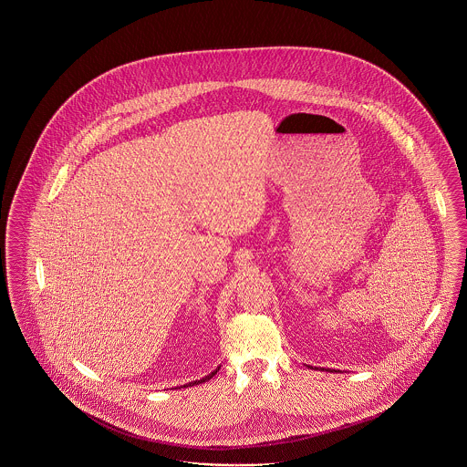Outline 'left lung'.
<instances>
[{
	"label": "left lung",
	"mask_w": 467,
	"mask_h": 467,
	"mask_svg": "<svg viewBox=\"0 0 467 467\" xmlns=\"http://www.w3.org/2000/svg\"><path fill=\"white\" fill-rule=\"evenodd\" d=\"M327 371H330V373H334V371H336V369H327Z\"/></svg>",
	"instance_id": "8db88e82"
}]
</instances>
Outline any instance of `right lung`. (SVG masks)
Listing matches in <instances>:
<instances>
[{
    "label": "right lung",
    "instance_id": "1",
    "mask_svg": "<svg viewBox=\"0 0 467 467\" xmlns=\"http://www.w3.org/2000/svg\"><path fill=\"white\" fill-rule=\"evenodd\" d=\"M219 368H221V367L215 368V369H213V373H209V375H207V377H203V379H200V380H195V382L186 383V385H183V387H188V385H190V387H192V385H198V383H203V382H207V380H211V379H213V375H215V373H217V371H219Z\"/></svg>",
    "mask_w": 467,
    "mask_h": 467
}]
</instances>
